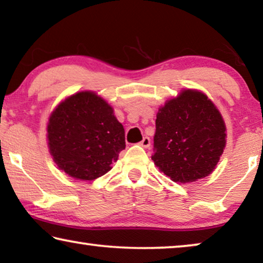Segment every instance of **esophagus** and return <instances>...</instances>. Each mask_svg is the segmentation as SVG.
I'll list each match as a JSON object with an SVG mask.
<instances>
[{
    "label": "esophagus",
    "mask_w": 263,
    "mask_h": 263,
    "mask_svg": "<svg viewBox=\"0 0 263 263\" xmlns=\"http://www.w3.org/2000/svg\"><path fill=\"white\" fill-rule=\"evenodd\" d=\"M139 145H142L143 147L147 148V147H150V145H151V140H150V138H148V137H144L142 142L139 143Z\"/></svg>",
    "instance_id": "obj_1"
}]
</instances>
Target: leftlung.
Masks as SVG:
<instances>
[{
	"instance_id": "8db88e82",
	"label": "left lung",
	"mask_w": 263,
	"mask_h": 263,
	"mask_svg": "<svg viewBox=\"0 0 263 263\" xmlns=\"http://www.w3.org/2000/svg\"><path fill=\"white\" fill-rule=\"evenodd\" d=\"M226 136L222 116L205 94L185 89L157 113L151 158L174 182H196L214 171Z\"/></svg>"
}]
</instances>
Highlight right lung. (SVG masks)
I'll use <instances>...</instances> for the list:
<instances>
[{"instance_id":"add662e5","label":"right lung","mask_w":263,"mask_h":263,"mask_svg":"<svg viewBox=\"0 0 263 263\" xmlns=\"http://www.w3.org/2000/svg\"><path fill=\"white\" fill-rule=\"evenodd\" d=\"M47 132L54 162L82 181L108 172L125 148L123 125L93 92H79L62 101L49 117Z\"/></svg>"}]
</instances>
